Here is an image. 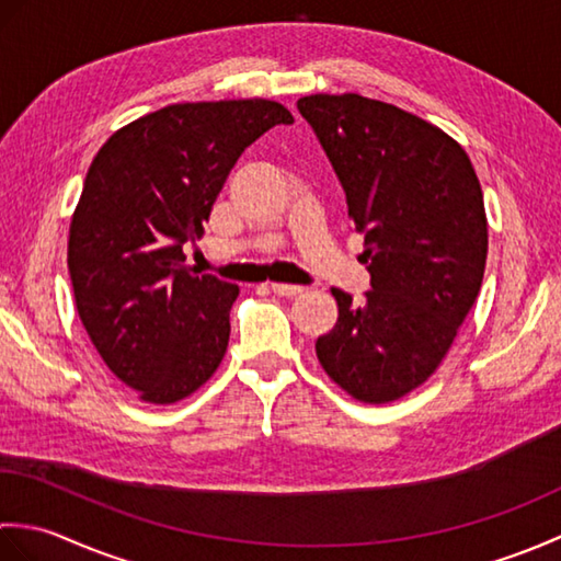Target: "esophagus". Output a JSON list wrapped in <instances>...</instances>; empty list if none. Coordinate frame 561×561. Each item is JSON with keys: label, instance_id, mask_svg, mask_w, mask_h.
<instances>
[{"label": "esophagus", "instance_id": "esophagus-1", "mask_svg": "<svg viewBox=\"0 0 561 561\" xmlns=\"http://www.w3.org/2000/svg\"><path fill=\"white\" fill-rule=\"evenodd\" d=\"M270 289L274 294H279V296H299V294H304V287H296V284H272Z\"/></svg>", "mask_w": 561, "mask_h": 561}]
</instances>
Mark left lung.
Instances as JSON below:
<instances>
[{
  "instance_id": "obj_1",
  "label": "left lung",
  "mask_w": 561,
  "mask_h": 561,
  "mask_svg": "<svg viewBox=\"0 0 561 561\" xmlns=\"http://www.w3.org/2000/svg\"><path fill=\"white\" fill-rule=\"evenodd\" d=\"M296 105L347 193L371 272L359 304L332 289L340 316L318 362L354 400H400L444 362L480 294L490 241L478 173L456 139L398 105L359 93Z\"/></svg>"
}]
</instances>
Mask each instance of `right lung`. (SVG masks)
<instances>
[{"label":"right lung","mask_w":561,"mask_h":561,"mask_svg":"<svg viewBox=\"0 0 561 561\" xmlns=\"http://www.w3.org/2000/svg\"><path fill=\"white\" fill-rule=\"evenodd\" d=\"M294 117L277 101L173 103L117 129L71 214L77 313L105 366L151 404L205 386L229 347L238 287L185 262L245 147Z\"/></svg>","instance_id":"right-lung-1"}]
</instances>
